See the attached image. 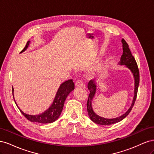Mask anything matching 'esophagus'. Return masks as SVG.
<instances>
[{"label":"esophagus","instance_id":"34e87169","mask_svg":"<svg viewBox=\"0 0 154 154\" xmlns=\"http://www.w3.org/2000/svg\"><path fill=\"white\" fill-rule=\"evenodd\" d=\"M75 86L76 87H83V83L82 81L81 80H78L76 82H75Z\"/></svg>","mask_w":154,"mask_h":154}]
</instances>
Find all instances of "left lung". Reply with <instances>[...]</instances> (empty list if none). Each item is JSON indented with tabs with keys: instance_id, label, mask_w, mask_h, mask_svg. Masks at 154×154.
Here are the masks:
<instances>
[{
	"instance_id": "obj_1",
	"label": "left lung",
	"mask_w": 154,
	"mask_h": 154,
	"mask_svg": "<svg viewBox=\"0 0 154 154\" xmlns=\"http://www.w3.org/2000/svg\"><path fill=\"white\" fill-rule=\"evenodd\" d=\"M122 42L123 44V54L121 57L120 61L119 62V65L121 66H126L128 69L130 70V71L132 72L134 78V96L133 97V101L131 106L129 108V109L126 112L123 114L122 116H119V117L113 118V119H106L100 117V116L97 115L94 111L93 110L92 106V100L93 97H94V95L96 94V83L94 81L91 80L88 83V89L90 91L89 96L88 97L87 103V109L88 116H89L90 119L93 122L101 125H110L112 124H115L116 123H118L121 121L123 120L124 118H125L128 115V114L130 112V111L132 110V107L136 101V97H137V90L139 83V72L137 67V64L136 63V60H135L134 57L132 56L131 51H130L128 45L127 43L123 38L122 40Z\"/></svg>"
}]
</instances>
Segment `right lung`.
<instances>
[{"label":"right lung","instance_id":"1","mask_svg":"<svg viewBox=\"0 0 154 154\" xmlns=\"http://www.w3.org/2000/svg\"><path fill=\"white\" fill-rule=\"evenodd\" d=\"M29 43L30 41L27 42L25 48L20 53L24 52V51H26L29 45ZM74 89V83L72 82V80H69L67 81L64 82L63 83H62L61 85L60 86L52 105H51L49 108L48 110H46L44 112L42 113L39 115L32 116L24 113V112H22L19 109V107L18 106L17 103L15 102V100H14V101H15L17 107L21 112V113L24 115L27 119L30 121V122L44 124L51 123L55 122L56 120H57L58 118L60 117V116L61 114V112L63 110L65 101H66L67 96L69 94V93L72 92ZM12 90L13 92V88H12Z\"/></svg>","mask_w":154,"mask_h":154}]
</instances>
